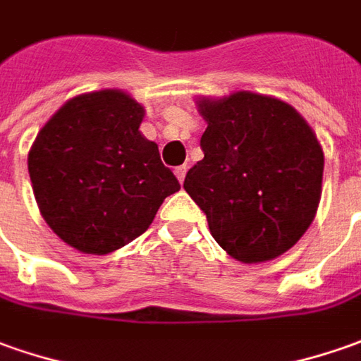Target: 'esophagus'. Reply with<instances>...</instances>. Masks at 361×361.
<instances>
[{
	"instance_id": "34e87169",
	"label": "esophagus",
	"mask_w": 361,
	"mask_h": 361,
	"mask_svg": "<svg viewBox=\"0 0 361 361\" xmlns=\"http://www.w3.org/2000/svg\"><path fill=\"white\" fill-rule=\"evenodd\" d=\"M185 173H188V166H180V168H176V176H178L180 183H183V180H185Z\"/></svg>"
}]
</instances>
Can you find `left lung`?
Here are the masks:
<instances>
[{
  "instance_id": "1",
  "label": "left lung",
  "mask_w": 361,
  "mask_h": 361,
  "mask_svg": "<svg viewBox=\"0 0 361 361\" xmlns=\"http://www.w3.org/2000/svg\"><path fill=\"white\" fill-rule=\"evenodd\" d=\"M195 104L207 122L203 160L188 171L183 190L227 255L245 264L273 261L318 212L324 152L314 130L288 102L251 90Z\"/></svg>"
}]
</instances>
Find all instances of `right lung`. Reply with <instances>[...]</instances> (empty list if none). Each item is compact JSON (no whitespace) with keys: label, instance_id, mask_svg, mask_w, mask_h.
<instances>
[{"label":"right lung","instance_id":"obj_1","mask_svg":"<svg viewBox=\"0 0 361 361\" xmlns=\"http://www.w3.org/2000/svg\"><path fill=\"white\" fill-rule=\"evenodd\" d=\"M146 110L120 88L67 100L29 149L39 212L59 239L109 255L148 229L180 181L140 132Z\"/></svg>","mask_w":361,"mask_h":361}]
</instances>
